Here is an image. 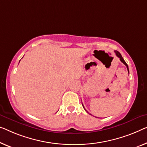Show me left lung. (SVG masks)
I'll return each mask as SVG.
<instances>
[{
  "mask_svg": "<svg viewBox=\"0 0 147 147\" xmlns=\"http://www.w3.org/2000/svg\"><path fill=\"white\" fill-rule=\"evenodd\" d=\"M115 55H116V56H117V57H119V58L120 61H121V62H122L123 63V64H124L125 65V66L127 67V71H128V72H129V67H128V65H127V63H126L125 61H124L123 58L122 57V56H121V53H119V51H115ZM82 106H83V108H84V109H85V111H86L87 113H88V111H86V109L84 108V106H83V104H82Z\"/></svg>",
  "mask_w": 147,
  "mask_h": 147,
  "instance_id": "left-lung-1",
  "label": "left lung"
}]
</instances>
